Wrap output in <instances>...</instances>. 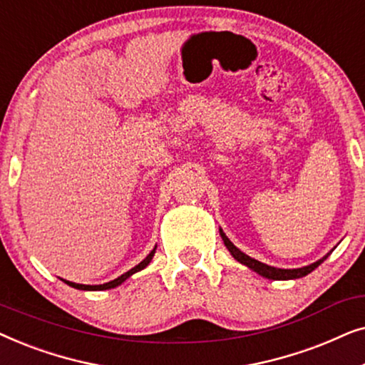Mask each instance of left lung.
I'll return each mask as SVG.
<instances>
[{
	"label": "left lung",
	"mask_w": 365,
	"mask_h": 365,
	"mask_svg": "<svg viewBox=\"0 0 365 365\" xmlns=\"http://www.w3.org/2000/svg\"><path fill=\"white\" fill-rule=\"evenodd\" d=\"M219 234H221V237H222L224 244H226L227 251L232 254V257L236 259L237 262H241V264H244V266H247L249 269H252V271L257 272L259 276L267 277V279H274V281H289V279H299V277L307 276L309 272H312L314 269L321 266V264L329 257V254H331V252L326 254V256H324L322 259H319V261H316L314 264H309V266H304V267H299V269H279V267L267 266V264H264V262H259L257 259L249 257L247 254L239 251V249L234 246L231 241H229V237L226 236V234L222 232V229H219Z\"/></svg>",
	"instance_id": "left-lung-1"
}]
</instances>
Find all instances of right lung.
Listing matches in <instances>:
<instances>
[{"instance_id":"1","label":"right lung","mask_w":365,"mask_h":365,"mask_svg":"<svg viewBox=\"0 0 365 365\" xmlns=\"http://www.w3.org/2000/svg\"><path fill=\"white\" fill-rule=\"evenodd\" d=\"M154 252H156V247H154L153 251L148 254L146 259H143V261L139 262L138 266H134L133 269H129L128 272H124L123 276H119L118 279H114V281H111V282H106V284H99V286H86V284H76V282H69V281H64V279H61V281H64V282L68 284V286H71V287H74V289H79V291H106V289H113V287L119 286V284H123L124 281H126L128 277H131L133 274H136V272H139V271H143V269L146 267L149 262H151V259H153V256H154Z\"/></svg>"}]
</instances>
